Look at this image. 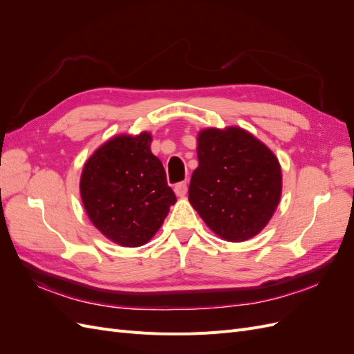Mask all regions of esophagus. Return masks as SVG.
Listing matches in <instances>:
<instances>
[{
  "mask_svg": "<svg viewBox=\"0 0 354 354\" xmlns=\"http://www.w3.org/2000/svg\"><path fill=\"white\" fill-rule=\"evenodd\" d=\"M174 192L177 196H185L187 194V181H180L174 186Z\"/></svg>",
  "mask_w": 354,
  "mask_h": 354,
  "instance_id": "obj_1",
  "label": "esophagus"
}]
</instances>
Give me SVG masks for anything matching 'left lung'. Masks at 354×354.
I'll use <instances>...</instances> for the list:
<instances>
[{"label":"left lung","instance_id":"obj_1","mask_svg":"<svg viewBox=\"0 0 354 354\" xmlns=\"http://www.w3.org/2000/svg\"><path fill=\"white\" fill-rule=\"evenodd\" d=\"M198 160L189 186L192 207L223 239L255 236L281 199L282 173L270 149L241 128H208L198 136Z\"/></svg>","mask_w":354,"mask_h":354}]
</instances>
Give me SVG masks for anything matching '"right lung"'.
<instances>
[{"label": "right lung", "instance_id": "add662e5", "mask_svg": "<svg viewBox=\"0 0 354 354\" xmlns=\"http://www.w3.org/2000/svg\"><path fill=\"white\" fill-rule=\"evenodd\" d=\"M152 137L120 136L94 152L81 176V198L106 238L140 246L164 223L176 195L162 162L151 152Z\"/></svg>", "mask_w": 354, "mask_h": 354}]
</instances>
